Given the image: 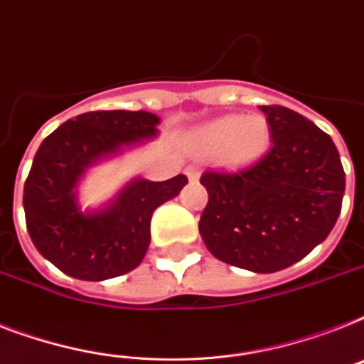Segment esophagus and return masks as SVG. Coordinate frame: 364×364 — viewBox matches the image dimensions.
I'll list each match as a JSON object with an SVG mask.
<instances>
[{
  "mask_svg": "<svg viewBox=\"0 0 364 364\" xmlns=\"http://www.w3.org/2000/svg\"><path fill=\"white\" fill-rule=\"evenodd\" d=\"M185 173H187V177L191 179V181H196L198 176H200V172H198V168L194 166H188L187 170H185Z\"/></svg>",
  "mask_w": 364,
  "mask_h": 364,
  "instance_id": "1",
  "label": "esophagus"
}]
</instances>
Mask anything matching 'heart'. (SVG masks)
<instances>
[{"instance_id":"heart-1","label":"heart","mask_w":364,"mask_h":364,"mask_svg":"<svg viewBox=\"0 0 364 364\" xmlns=\"http://www.w3.org/2000/svg\"><path fill=\"white\" fill-rule=\"evenodd\" d=\"M196 141L203 151L224 153L230 166H243L267 151L271 127L264 115H226L200 129Z\"/></svg>"}]
</instances>
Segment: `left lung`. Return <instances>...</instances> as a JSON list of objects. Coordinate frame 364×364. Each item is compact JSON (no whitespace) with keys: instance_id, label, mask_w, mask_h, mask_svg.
<instances>
[{"instance_id":"1","label":"left lung","mask_w":364,"mask_h":364,"mask_svg":"<svg viewBox=\"0 0 364 364\" xmlns=\"http://www.w3.org/2000/svg\"><path fill=\"white\" fill-rule=\"evenodd\" d=\"M273 146L237 172H205L200 235L224 264L274 273L323 243L341 215L346 177L331 136L284 106H259Z\"/></svg>"}]
</instances>
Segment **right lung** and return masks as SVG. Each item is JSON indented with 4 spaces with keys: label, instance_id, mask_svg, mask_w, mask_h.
<instances>
[{
    "label": "right lung",
    "instance_id": "1",
    "mask_svg": "<svg viewBox=\"0 0 364 364\" xmlns=\"http://www.w3.org/2000/svg\"><path fill=\"white\" fill-rule=\"evenodd\" d=\"M161 117L146 110L87 112L44 138L23 185V211L35 249L73 279L100 282L131 273L151 241L153 211L188 183L183 173L132 177L97 208L80 203L90 168L159 138Z\"/></svg>",
    "mask_w": 364,
    "mask_h": 364
}]
</instances>
